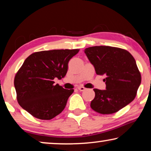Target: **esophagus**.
I'll return each mask as SVG.
<instances>
[{
    "mask_svg": "<svg viewBox=\"0 0 151 151\" xmlns=\"http://www.w3.org/2000/svg\"><path fill=\"white\" fill-rule=\"evenodd\" d=\"M78 89L79 90V91H84L85 90L86 88H84V86H78Z\"/></svg>",
    "mask_w": 151,
    "mask_h": 151,
    "instance_id": "esophagus-1",
    "label": "esophagus"
}]
</instances>
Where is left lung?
Segmentation results:
<instances>
[{"label":"left lung","mask_w":151,"mask_h":151,"mask_svg":"<svg viewBox=\"0 0 151 151\" xmlns=\"http://www.w3.org/2000/svg\"><path fill=\"white\" fill-rule=\"evenodd\" d=\"M98 75H106V89L94 88L91 102L93 110L101 114L116 113L135 99L141 84V74L135 60L125 49L95 46L84 49Z\"/></svg>","instance_id":"8db88e82"}]
</instances>
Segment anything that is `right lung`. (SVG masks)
Returning a JSON list of instances; mask_svg holds the SVG:
<instances>
[{
    "instance_id": "obj_1",
    "label": "right lung",
    "mask_w": 151,
    "mask_h": 151,
    "mask_svg": "<svg viewBox=\"0 0 151 151\" xmlns=\"http://www.w3.org/2000/svg\"><path fill=\"white\" fill-rule=\"evenodd\" d=\"M79 50L42 51L27 58L14 78L20 106L38 119L49 120L59 115L74 90L54 84L53 80L65 77L69 61Z\"/></svg>"
}]
</instances>
